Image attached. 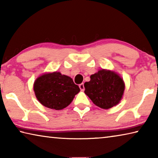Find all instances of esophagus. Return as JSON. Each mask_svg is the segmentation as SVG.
<instances>
[{
	"label": "esophagus",
	"mask_w": 158,
	"mask_h": 158,
	"mask_svg": "<svg viewBox=\"0 0 158 158\" xmlns=\"http://www.w3.org/2000/svg\"><path fill=\"white\" fill-rule=\"evenodd\" d=\"M79 89H81V91H84V84L82 83V84H79Z\"/></svg>",
	"instance_id": "esophagus-1"
}]
</instances>
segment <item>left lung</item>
Returning <instances> with one entry per match:
<instances>
[{
	"mask_svg": "<svg viewBox=\"0 0 158 158\" xmlns=\"http://www.w3.org/2000/svg\"><path fill=\"white\" fill-rule=\"evenodd\" d=\"M84 87L85 94L96 106L105 109L118 105L125 90L121 77L114 71L103 69L90 75V81L85 82Z\"/></svg>",
	"mask_w": 158,
	"mask_h": 158,
	"instance_id": "1",
	"label": "left lung"
}]
</instances>
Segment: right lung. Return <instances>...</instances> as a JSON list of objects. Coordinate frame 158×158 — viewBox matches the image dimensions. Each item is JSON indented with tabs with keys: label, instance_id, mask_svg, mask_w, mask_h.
Wrapping results in <instances>:
<instances>
[{
	"label": "right lung",
	"instance_id": "obj_1",
	"mask_svg": "<svg viewBox=\"0 0 158 158\" xmlns=\"http://www.w3.org/2000/svg\"><path fill=\"white\" fill-rule=\"evenodd\" d=\"M33 90L42 105L55 110L67 107L80 91L73 79L59 72L40 76L34 82Z\"/></svg>",
	"mask_w": 158,
	"mask_h": 158
}]
</instances>
